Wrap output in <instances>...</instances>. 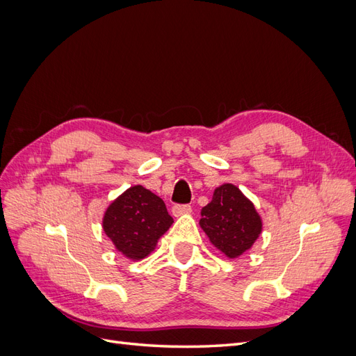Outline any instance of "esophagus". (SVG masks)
<instances>
[{"mask_svg":"<svg viewBox=\"0 0 356 356\" xmlns=\"http://www.w3.org/2000/svg\"><path fill=\"white\" fill-rule=\"evenodd\" d=\"M190 212H191L190 204H175V207L172 208V215H174V217H181V215H187Z\"/></svg>","mask_w":356,"mask_h":356,"instance_id":"34e87169","label":"esophagus"}]
</instances>
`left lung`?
<instances>
[{
    "label": "left lung",
    "instance_id": "1",
    "mask_svg": "<svg viewBox=\"0 0 356 356\" xmlns=\"http://www.w3.org/2000/svg\"><path fill=\"white\" fill-rule=\"evenodd\" d=\"M199 224L209 242L230 260L251 250L263 232L254 203L230 182L213 190L212 200L200 211Z\"/></svg>",
    "mask_w": 356,
    "mask_h": 356
}]
</instances>
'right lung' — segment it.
I'll use <instances>...</instances> for the list:
<instances>
[{"instance_id": "add662e5", "label": "right lung", "mask_w": 356, "mask_h": 356, "mask_svg": "<svg viewBox=\"0 0 356 356\" xmlns=\"http://www.w3.org/2000/svg\"><path fill=\"white\" fill-rule=\"evenodd\" d=\"M174 222L166 204L143 186H132L105 209L104 233L115 250L132 261L152 254L159 239Z\"/></svg>"}]
</instances>
